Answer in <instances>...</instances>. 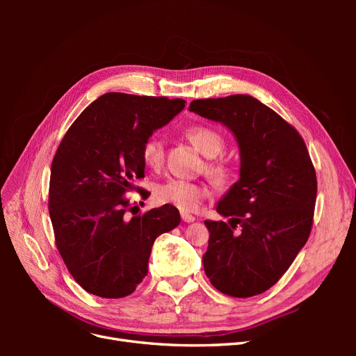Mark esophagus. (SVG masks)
Masks as SVG:
<instances>
[{"mask_svg": "<svg viewBox=\"0 0 356 356\" xmlns=\"http://www.w3.org/2000/svg\"><path fill=\"white\" fill-rule=\"evenodd\" d=\"M181 220L184 221V222H193L196 218L193 217V215L188 213V212H181Z\"/></svg>", "mask_w": 356, "mask_h": 356, "instance_id": "esophagus-1", "label": "esophagus"}]
</instances>
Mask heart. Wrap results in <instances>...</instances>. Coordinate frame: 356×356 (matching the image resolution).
I'll list each match as a JSON object with an SVG mask.
<instances>
[{"label":"heart","mask_w":356,"mask_h":356,"mask_svg":"<svg viewBox=\"0 0 356 356\" xmlns=\"http://www.w3.org/2000/svg\"><path fill=\"white\" fill-rule=\"evenodd\" d=\"M186 135L199 152L208 157H217L222 153L225 147L224 136L211 126L193 124L186 129ZM141 156L144 163L152 168L159 169L163 165L165 160V147L163 141L159 136L147 138L143 148ZM208 174L217 184L225 186L233 178V168L224 160L209 161L207 166ZM208 197V187L202 182L186 181V179H168L156 188V200L161 204H170L182 212L196 211L200 203Z\"/></svg>","instance_id":"heart-1"}]
</instances>
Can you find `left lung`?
Segmentation results:
<instances>
[{
	"mask_svg": "<svg viewBox=\"0 0 356 356\" xmlns=\"http://www.w3.org/2000/svg\"><path fill=\"white\" fill-rule=\"evenodd\" d=\"M190 111L227 126L241 148V179L218 203L225 221H209L204 273L222 294H261L284 276L309 239L316 172L303 138L250 95L196 99Z\"/></svg>",
	"mask_w": 356,
	"mask_h": 356,
	"instance_id": "8db88e82",
	"label": "left lung"
}]
</instances>
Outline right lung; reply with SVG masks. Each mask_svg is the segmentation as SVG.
<instances>
[{"mask_svg":"<svg viewBox=\"0 0 356 356\" xmlns=\"http://www.w3.org/2000/svg\"><path fill=\"white\" fill-rule=\"evenodd\" d=\"M186 106L184 99L110 92L92 102L67 131L51 161L49 213L56 248L83 289L104 298L132 294L148 273L157 236L179 224L175 207L129 218L126 193H149L141 148L156 129Z\"/></svg>","mask_w":356,"mask_h":356,"instance_id":"right-lung-1","label":"right lung"}]
</instances>
